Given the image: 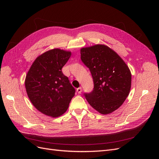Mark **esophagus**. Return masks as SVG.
Segmentation results:
<instances>
[{
	"label": "esophagus",
	"mask_w": 159,
	"mask_h": 159,
	"mask_svg": "<svg viewBox=\"0 0 159 159\" xmlns=\"http://www.w3.org/2000/svg\"><path fill=\"white\" fill-rule=\"evenodd\" d=\"M77 91H78V93L80 94L81 93V91H82V88H81V87L78 88V89H77Z\"/></svg>",
	"instance_id": "1"
}]
</instances>
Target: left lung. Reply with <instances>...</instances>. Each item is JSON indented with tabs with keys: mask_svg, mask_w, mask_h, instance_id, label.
I'll return each instance as SVG.
<instances>
[{
	"mask_svg": "<svg viewBox=\"0 0 159 159\" xmlns=\"http://www.w3.org/2000/svg\"><path fill=\"white\" fill-rule=\"evenodd\" d=\"M80 54L94 84L93 90L84 94L86 99L101 114L113 112L129 94L131 74L129 67L116 52L103 44L82 48Z\"/></svg>",
	"mask_w": 159,
	"mask_h": 159,
	"instance_id": "left-lung-1",
	"label": "left lung"
}]
</instances>
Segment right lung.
I'll use <instances>...</instances> for the list:
<instances>
[{
    "label": "right lung",
    "instance_id": "1",
    "mask_svg": "<svg viewBox=\"0 0 159 159\" xmlns=\"http://www.w3.org/2000/svg\"><path fill=\"white\" fill-rule=\"evenodd\" d=\"M71 55L70 51L54 48L36 57L28 70L25 88L31 103L48 116L57 117L69 107L75 90L61 68Z\"/></svg>",
    "mask_w": 159,
    "mask_h": 159
}]
</instances>
